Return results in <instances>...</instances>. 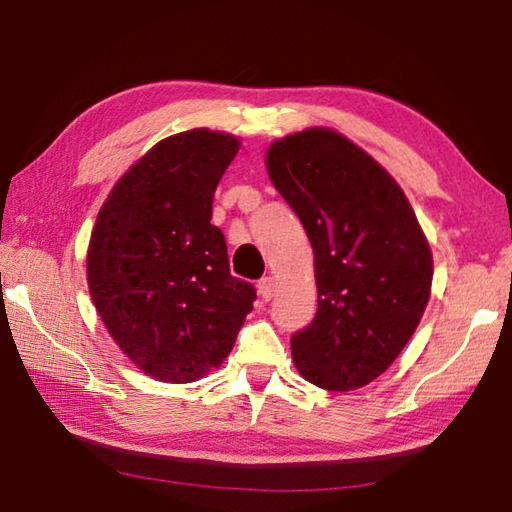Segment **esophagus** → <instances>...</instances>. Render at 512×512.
<instances>
[{"instance_id": "obj_1", "label": "esophagus", "mask_w": 512, "mask_h": 512, "mask_svg": "<svg viewBox=\"0 0 512 512\" xmlns=\"http://www.w3.org/2000/svg\"><path fill=\"white\" fill-rule=\"evenodd\" d=\"M257 293H259V298H262L264 302L271 300L273 293H275V280H273V277H264V280H259Z\"/></svg>"}]
</instances>
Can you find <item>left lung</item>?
I'll return each instance as SVG.
<instances>
[{"label":"left lung","instance_id":"obj_1","mask_svg":"<svg viewBox=\"0 0 512 512\" xmlns=\"http://www.w3.org/2000/svg\"><path fill=\"white\" fill-rule=\"evenodd\" d=\"M266 171L314 248L318 309L291 336L302 377L325 391L370 384L420 325L433 257L395 178L332 128L275 140Z\"/></svg>","mask_w":512,"mask_h":512}]
</instances>
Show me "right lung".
Returning <instances> with one entry per match:
<instances>
[{"label":"right lung","instance_id":"1","mask_svg":"<svg viewBox=\"0 0 512 512\" xmlns=\"http://www.w3.org/2000/svg\"><path fill=\"white\" fill-rule=\"evenodd\" d=\"M239 137H164L121 176L88 246V287L112 341L158 381L189 384L228 357L255 289L230 275L212 198Z\"/></svg>","mask_w":512,"mask_h":512}]
</instances>
